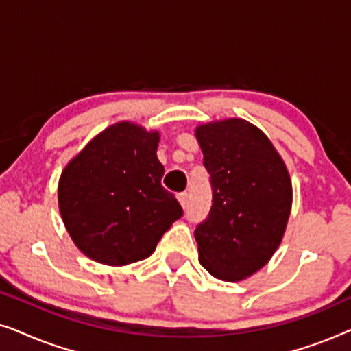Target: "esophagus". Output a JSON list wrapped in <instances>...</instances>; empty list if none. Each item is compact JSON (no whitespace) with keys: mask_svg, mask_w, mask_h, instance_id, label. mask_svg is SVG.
Listing matches in <instances>:
<instances>
[{"mask_svg":"<svg viewBox=\"0 0 351 351\" xmlns=\"http://www.w3.org/2000/svg\"><path fill=\"white\" fill-rule=\"evenodd\" d=\"M177 199H179L182 208L186 209V206H189V193H179L177 195Z\"/></svg>","mask_w":351,"mask_h":351,"instance_id":"obj_1","label":"esophagus"}]
</instances>
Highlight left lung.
<instances>
[{"label":"left lung","instance_id":"left-lung-1","mask_svg":"<svg viewBox=\"0 0 351 351\" xmlns=\"http://www.w3.org/2000/svg\"><path fill=\"white\" fill-rule=\"evenodd\" d=\"M213 185L209 217L195 230L199 262L217 280L237 282L270 262L286 233L292 182L265 132L243 118L195 128Z\"/></svg>","mask_w":351,"mask_h":351}]
</instances>
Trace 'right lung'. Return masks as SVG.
<instances>
[{
	"label": "right lung",
	"instance_id": "obj_1",
	"mask_svg": "<svg viewBox=\"0 0 351 351\" xmlns=\"http://www.w3.org/2000/svg\"><path fill=\"white\" fill-rule=\"evenodd\" d=\"M160 136L138 123L110 124L62 171V222L75 246L94 262L124 267L150 257L184 214L174 195L161 186Z\"/></svg>",
	"mask_w": 351,
	"mask_h": 351
}]
</instances>
